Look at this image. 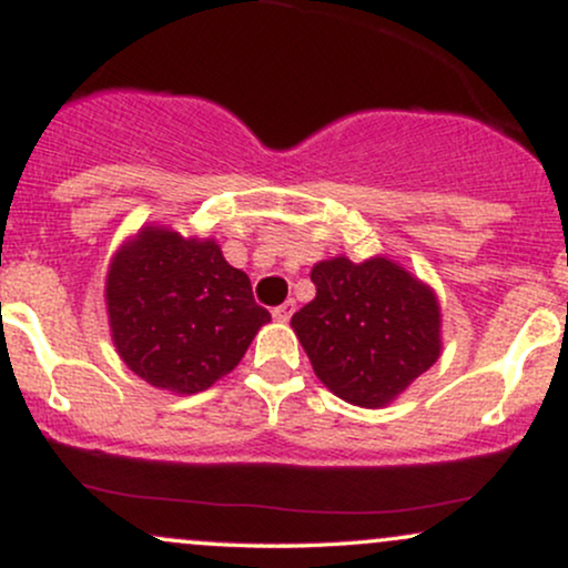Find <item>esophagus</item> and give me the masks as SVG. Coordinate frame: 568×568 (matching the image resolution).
Masks as SVG:
<instances>
[{
    "label": "esophagus",
    "mask_w": 568,
    "mask_h": 568,
    "mask_svg": "<svg viewBox=\"0 0 568 568\" xmlns=\"http://www.w3.org/2000/svg\"><path fill=\"white\" fill-rule=\"evenodd\" d=\"M293 310H296V304L285 302V304H280V306H275V310H272V317H275L277 323H288L291 315H293Z\"/></svg>",
    "instance_id": "obj_1"
}]
</instances>
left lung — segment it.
Returning a JSON list of instances; mask_svg holds the SVG:
<instances>
[{
  "label": "left lung",
  "mask_w": 568,
  "mask_h": 568,
  "mask_svg": "<svg viewBox=\"0 0 568 568\" xmlns=\"http://www.w3.org/2000/svg\"><path fill=\"white\" fill-rule=\"evenodd\" d=\"M317 296L291 317L331 393L363 408L393 403L440 357V306L389 258L338 256L312 266Z\"/></svg>",
  "instance_id": "obj_1"
}]
</instances>
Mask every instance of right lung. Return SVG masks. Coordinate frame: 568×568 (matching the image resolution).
I'll use <instances>...</instances> for the list:
<instances>
[{"instance_id":"1","label":"right lung","mask_w":568,"mask_h":568,"mask_svg":"<svg viewBox=\"0 0 568 568\" xmlns=\"http://www.w3.org/2000/svg\"><path fill=\"white\" fill-rule=\"evenodd\" d=\"M106 310L125 366L179 395L202 393L230 374L272 321L216 240H184L162 226H143L114 253Z\"/></svg>"}]
</instances>
